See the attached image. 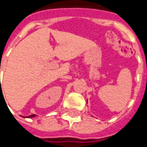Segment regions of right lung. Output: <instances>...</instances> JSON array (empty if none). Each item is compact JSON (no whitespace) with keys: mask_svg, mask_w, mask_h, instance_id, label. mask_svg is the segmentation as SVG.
Wrapping results in <instances>:
<instances>
[{"mask_svg":"<svg viewBox=\"0 0 147 147\" xmlns=\"http://www.w3.org/2000/svg\"><path fill=\"white\" fill-rule=\"evenodd\" d=\"M34 116H35V115H31V116H27V117H28V118H31V117H34Z\"/></svg>","mask_w":147,"mask_h":147,"instance_id":"1","label":"right lung"}]
</instances>
